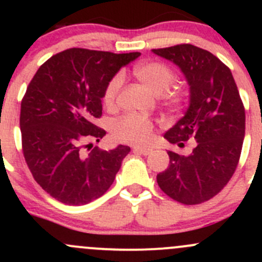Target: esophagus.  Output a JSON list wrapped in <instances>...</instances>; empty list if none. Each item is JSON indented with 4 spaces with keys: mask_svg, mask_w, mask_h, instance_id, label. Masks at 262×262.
I'll return each instance as SVG.
<instances>
[{
    "mask_svg": "<svg viewBox=\"0 0 262 262\" xmlns=\"http://www.w3.org/2000/svg\"><path fill=\"white\" fill-rule=\"evenodd\" d=\"M133 152L141 153V155L147 156V155H149L150 152H152V148H149V147H134Z\"/></svg>",
    "mask_w": 262,
    "mask_h": 262,
    "instance_id": "obj_1",
    "label": "esophagus"
}]
</instances>
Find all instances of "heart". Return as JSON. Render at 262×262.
<instances>
[{
	"label": "heart",
	"mask_w": 262,
	"mask_h": 262,
	"mask_svg": "<svg viewBox=\"0 0 262 262\" xmlns=\"http://www.w3.org/2000/svg\"><path fill=\"white\" fill-rule=\"evenodd\" d=\"M134 76L138 78L149 91L155 95H163L166 102L173 106H178L184 101V95L179 90L166 89L170 87L173 81V72L167 64L162 62H150L139 63L133 70ZM121 78L120 75L115 76L112 81L107 83L104 92V104L106 106H113L120 90ZM153 123L149 119L144 116L128 114L123 118L118 119L113 124V136L116 141L124 142L130 144H144L149 142L153 137Z\"/></svg>",
	"instance_id": "1"
}]
</instances>
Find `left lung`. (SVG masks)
Listing matches in <instances>:
<instances>
[{"label":"left lung","instance_id":"8db88e82","mask_svg":"<svg viewBox=\"0 0 262 262\" xmlns=\"http://www.w3.org/2000/svg\"><path fill=\"white\" fill-rule=\"evenodd\" d=\"M178 66L189 84L185 115L165 133L170 143L196 142L190 155L168 150L170 165L158 186L186 205L212 199L231 180L245 138V107L231 70L215 55L191 44L152 49Z\"/></svg>","mask_w":262,"mask_h":262}]
</instances>
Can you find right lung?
<instances>
[{
	"instance_id": "add662e5",
	"label": "right lung",
	"mask_w": 262,
	"mask_h": 262,
	"mask_svg": "<svg viewBox=\"0 0 262 262\" xmlns=\"http://www.w3.org/2000/svg\"><path fill=\"white\" fill-rule=\"evenodd\" d=\"M139 55L67 49L43 63L29 83L20 114L24 157L35 181L58 202L89 204L114 182L130 148L87 153L83 147L106 134L94 123L102 114L105 89Z\"/></svg>"
}]
</instances>
